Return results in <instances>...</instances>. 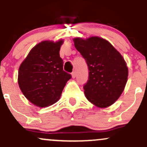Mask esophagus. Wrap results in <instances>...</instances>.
<instances>
[{"instance_id": "1", "label": "esophagus", "mask_w": 147, "mask_h": 147, "mask_svg": "<svg viewBox=\"0 0 147 147\" xmlns=\"http://www.w3.org/2000/svg\"><path fill=\"white\" fill-rule=\"evenodd\" d=\"M75 77H76V73H75V72L74 71V72H72V78H75Z\"/></svg>"}]
</instances>
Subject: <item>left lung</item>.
Returning <instances> with one entry per match:
<instances>
[{"label":"left lung","instance_id":"left-lung-1","mask_svg":"<svg viewBox=\"0 0 147 147\" xmlns=\"http://www.w3.org/2000/svg\"><path fill=\"white\" fill-rule=\"evenodd\" d=\"M73 41L88 67V79L84 86L86 97L99 108L112 105L127 82L129 71L124 58L109 41L100 37L75 38Z\"/></svg>","mask_w":147,"mask_h":147}]
</instances>
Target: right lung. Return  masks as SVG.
I'll return each instance as SVG.
<instances>
[{
    "instance_id": "obj_1",
    "label": "right lung",
    "mask_w": 147,
    "mask_h": 147,
    "mask_svg": "<svg viewBox=\"0 0 147 147\" xmlns=\"http://www.w3.org/2000/svg\"><path fill=\"white\" fill-rule=\"evenodd\" d=\"M63 40L44 41L30 50L19 67L18 83L30 102L46 107L57 102L71 75L63 69L59 50Z\"/></svg>"
}]
</instances>
